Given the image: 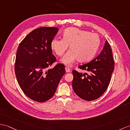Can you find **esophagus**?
<instances>
[{
  "mask_svg": "<svg viewBox=\"0 0 130 130\" xmlns=\"http://www.w3.org/2000/svg\"><path fill=\"white\" fill-rule=\"evenodd\" d=\"M65 69H66V72H67V73L69 72H70V71H71V69H69L68 67H67L65 68Z\"/></svg>",
  "mask_w": 130,
  "mask_h": 130,
  "instance_id": "obj_1",
  "label": "esophagus"
}]
</instances>
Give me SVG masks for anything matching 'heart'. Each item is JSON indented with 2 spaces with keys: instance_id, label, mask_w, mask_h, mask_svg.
Returning <instances> with one entry per match:
<instances>
[{
  "instance_id": "obj_1",
  "label": "heart",
  "mask_w": 130,
  "mask_h": 130,
  "mask_svg": "<svg viewBox=\"0 0 130 130\" xmlns=\"http://www.w3.org/2000/svg\"><path fill=\"white\" fill-rule=\"evenodd\" d=\"M62 39H53L51 42V48L56 54L62 56L67 50L71 49L61 59L63 64L70 66L75 61H89L96 54L99 48L100 39L95 33L76 27H68L63 31Z\"/></svg>"
}]
</instances>
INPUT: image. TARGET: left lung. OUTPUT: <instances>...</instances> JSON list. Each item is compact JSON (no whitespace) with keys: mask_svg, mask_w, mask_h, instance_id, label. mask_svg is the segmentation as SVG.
Segmentation results:
<instances>
[{"mask_svg":"<svg viewBox=\"0 0 130 130\" xmlns=\"http://www.w3.org/2000/svg\"><path fill=\"white\" fill-rule=\"evenodd\" d=\"M78 67L88 71V74L72 71V88L74 93L87 101L100 97L108 87L114 70L112 50L108 41H106L103 50L96 57Z\"/></svg>","mask_w":130,"mask_h":130,"instance_id":"obj_1","label":"left lung"}]
</instances>
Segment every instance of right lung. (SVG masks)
Listing matches in <instances>:
<instances>
[{
  "mask_svg": "<svg viewBox=\"0 0 130 130\" xmlns=\"http://www.w3.org/2000/svg\"><path fill=\"white\" fill-rule=\"evenodd\" d=\"M58 30L55 27L36 28L24 38L17 50L15 73L19 85L28 98L37 102H46L54 95L65 74L62 63L48 68L56 61L51 42Z\"/></svg>",
  "mask_w": 130,
  "mask_h": 130,
  "instance_id": "obj_1",
  "label": "right lung"
}]
</instances>
